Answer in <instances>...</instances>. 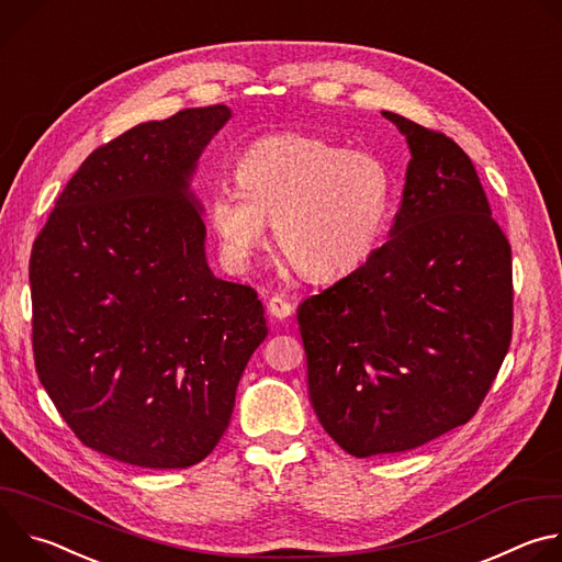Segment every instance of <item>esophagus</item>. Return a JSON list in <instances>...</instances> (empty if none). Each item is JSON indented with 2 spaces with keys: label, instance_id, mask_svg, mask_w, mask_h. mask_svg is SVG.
<instances>
[{
  "label": "esophagus",
  "instance_id": "obj_1",
  "mask_svg": "<svg viewBox=\"0 0 562 562\" xmlns=\"http://www.w3.org/2000/svg\"><path fill=\"white\" fill-rule=\"evenodd\" d=\"M269 311H271L273 317L284 319V317H289L293 313V304L286 297H282V295H271L269 297Z\"/></svg>",
  "mask_w": 562,
  "mask_h": 562
}]
</instances>
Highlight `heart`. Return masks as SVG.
<instances>
[{"instance_id": "1", "label": "heart", "mask_w": 562, "mask_h": 562, "mask_svg": "<svg viewBox=\"0 0 562 562\" xmlns=\"http://www.w3.org/2000/svg\"><path fill=\"white\" fill-rule=\"evenodd\" d=\"M209 204L228 262L245 267L265 239V222L286 262L306 280L331 282L378 247L391 206V173L369 148H345L304 133L251 144Z\"/></svg>"}]
</instances>
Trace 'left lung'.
<instances>
[{"label": "left lung", "instance_id": "1", "mask_svg": "<svg viewBox=\"0 0 562 562\" xmlns=\"http://www.w3.org/2000/svg\"><path fill=\"white\" fill-rule=\"evenodd\" d=\"M412 159L389 239L297 306L308 397L351 456L416 449L483 405L509 351V239L469 155L384 111Z\"/></svg>", "mask_w": 562, "mask_h": 562}]
</instances>
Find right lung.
Returning a JSON list of instances; mask_svg holds the SVG:
<instances>
[{"label": "right lung", "instance_id": "1", "mask_svg": "<svg viewBox=\"0 0 562 562\" xmlns=\"http://www.w3.org/2000/svg\"><path fill=\"white\" fill-rule=\"evenodd\" d=\"M228 117L184 109L95 148L31 251L40 382L82 445L126 464L204 460L269 331L256 289L211 273L189 191Z\"/></svg>", "mask_w": 562, "mask_h": 562}]
</instances>
